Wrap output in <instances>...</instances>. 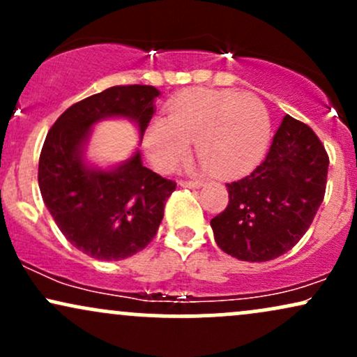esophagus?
<instances>
[{"instance_id":"obj_1","label":"esophagus","mask_w":357,"mask_h":357,"mask_svg":"<svg viewBox=\"0 0 357 357\" xmlns=\"http://www.w3.org/2000/svg\"><path fill=\"white\" fill-rule=\"evenodd\" d=\"M203 184V181H199V179H195V181H188V179H181L179 181V186L183 188H199Z\"/></svg>"}]
</instances>
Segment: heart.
I'll return each mask as SVG.
<instances>
[{"label": "heart", "instance_id": "heart-1", "mask_svg": "<svg viewBox=\"0 0 357 357\" xmlns=\"http://www.w3.org/2000/svg\"><path fill=\"white\" fill-rule=\"evenodd\" d=\"M270 116L255 93L195 89L154 119L144 136L146 153L161 171H171L196 153L213 174L231 178L253 169L270 142Z\"/></svg>", "mask_w": 357, "mask_h": 357}]
</instances>
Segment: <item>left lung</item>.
Instances as JSON below:
<instances>
[{
	"label": "left lung",
	"mask_w": 357,
	"mask_h": 357,
	"mask_svg": "<svg viewBox=\"0 0 357 357\" xmlns=\"http://www.w3.org/2000/svg\"><path fill=\"white\" fill-rule=\"evenodd\" d=\"M329 155L304 122L285 116L267 158L228 183L230 202L211 220L216 245L243 261H268L296 247L326 192Z\"/></svg>",
	"instance_id": "left-lung-1"
}]
</instances>
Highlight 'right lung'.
Masks as SVG:
<instances>
[{
  "mask_svg": "<svg viewBox=\"0 0 357 357\" xmlns=\"http://www.w3.org/2000/svg\"><path fill=\"white\" fill-rule=\"evenodd\" d=\"M159 90L117 85L77 102L48 130L38 186L56 227L75 248L97 260H124L153 241L176 183L142 165L139 149L112 167L90 165L85 147L104 119H129L144 136Z\"/></svg>",
  "mask_w": 357,
  "mask_h": 357,
  "instance_id": "obj_1",
  "label": "right lung"
}]
</instances>
